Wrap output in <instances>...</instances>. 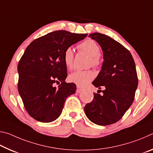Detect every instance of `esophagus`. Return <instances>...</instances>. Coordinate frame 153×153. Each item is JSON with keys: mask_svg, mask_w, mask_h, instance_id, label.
Listing matches in <instances>:
<instances>
[{"mask_svg": "<svg viewBox=\"0 0 153 153\" xmlns=\"http://www.w3.org/2000/svg\"><path fill=\"white\" fill-rule=\"evenodd\" d=\"M82 89L80 88L79 86H77V90H76V92L77 93H80L82 92Z\"/></svg>", "mask_w": 153, "mask_h": 153, "instance_id": "34e87169", "label": "esophagus"}]
</instances>
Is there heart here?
<instances>
[{"label":"heart","instance_id":"heart-1","mask_svg":"<svg viewBox=\"0 0 153 153\" xmlns=\"http://www.w3.org/2000/svg\"><path fill=\"white\" fill-rule=\"evenodd\" d=\"M79 48L91 56V64L98 66L100 64V48L93 40H86L80 44ZM74 51L71 47L67 48L63 53V61L67 68L71 69L74 63ZM94 77V73L91 70H77L69 76V80L79 86H85Z\"/></svg>","mask_w":153,"mask_h":153}]
</instances>
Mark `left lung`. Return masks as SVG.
<instances>
[{"label":"left lung","mask_w":153,"mask_h":153,"mask_svg":"<svg viewBox=\"0 0 153 153\" xmlns=\"http://www.w3.org/2000/svg\"><path fill=\"white\" fill-rule=\"evenodd\" d=\"M88 36L101 47L104 59L92 84L105 89L101 95L94 94L84 111L94 123L111 125L121 120L134 100L138 84L135 62L128 49L108 36L97 32Z\"/></svg>","instance_id":"left-lung-1"}]
</instances>
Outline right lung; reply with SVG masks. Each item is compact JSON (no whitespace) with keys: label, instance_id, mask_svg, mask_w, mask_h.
Masks as SVG:
<instances>
[{"label":"right lung","instance_id":"1","mask_svg":"<svg viewBox=\"0 0 153 153\" xmlns=\"http://www.w3.org/2000/svg\"><path fill=\"white\" fill-rule=\"evenodd\" d=\"M86 36L55 31L34 40L25 49L17 66L18 91L27 112L34 120L44 123L56 120L66 98L76 92L75 84L65 82L67 74L63 53ZM55 82L60 84L58 88L53 86Z\"/></svg>","mask_w":153,"mask_h":153}]
</instances>
